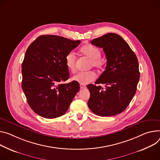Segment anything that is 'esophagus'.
Segmentation results:
<instances>
[{"label": "esophagus", "instance_id": "esophagus-1", "mask_svg": "<svg viewBox=\"0 0 160 160\" xmlns=\"http://www.w3.org/2000/svg\"><path fill=\"white\" fill-rule=\"evenodd\" d=\"M80 89H83L86 88V86L85 85H83V84H80Z\"/></svg>", "mask_w": 160, "mask_h": 160}]
</instances>
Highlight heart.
Listing matches in <instances>:
<instances>
[{"label":"heart","instance_id":"obj_1","mask_svg":"<svg viewBox=\"0 0 160 160\" xmlns=\"http://www.w3.org/2000/svg\"><path fill=\"white\" fill-rule=\"evenodd\" d=\"M80 51L83 55L91 59V67L92 66L97 69L103 68L104 61L101 58V52L99 48L92 45H88L82 47ZM76 59V56L72 52L68 53L65 57V65L71 72H74L75 70ZM96 77L95 72L92 71H80L72 77V80L80 84L85 85L94 81L96 79Z\"/></svg>","mask_w":160,"mask_h":160}]
</instances>
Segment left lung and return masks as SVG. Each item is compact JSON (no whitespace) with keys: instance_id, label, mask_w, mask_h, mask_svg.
<instances>
[{"instance_id":"1","label":"left lung","mask_w":160,"mask_h":160,"mask_svg":"<svg viewBox=\"0 0 160 160\" xmlns=\"http://www.w3.org/2000/svg\"><path fill=\"white\" fill-rule=\"evenodd\" d=\"M103 48L107 57L105 70L95 82L105 84V89L87 85L90 92L88 106L95 114L107 117L122 112L136 93L140 72L137 57L119 35L108 33L91 41Z\"/></svg>"}]
</instances>
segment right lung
Masks as SVG:
<instances>
[{"label": "right lung", "instance_id": "right-lung-1", "mask_svg": "<svg viewBox=\"0 0 160 160\" xmlns=\"http://www.w3.org/2000/svg\"><path fill=\"white\" fill-rule=\"evenodd\" d=\"M80 42L59 36L42 35L28 47L22 65V88L28 105L41 117L62 116L79 91L78 82H62L69 78L65 57Z\"/></svg>", "mask_w": 160, "mask_h": 160}]
</instances>
